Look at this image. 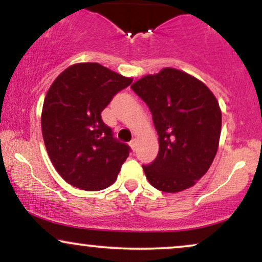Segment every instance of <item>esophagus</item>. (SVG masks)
Here are the masks:
<instances>
[{"instance_id":"esophagus-1","label":"esophagus","mask_w":262,"mask_h":262,"mask_svg":"<svg viewBox=\"0 0 262 262\" xmlns=\"http://www.w3.org/2000/svg\"><path fill=\"white\" fill-rule=\"evenodd\" d=\"M137 146H138V139L137 138H134V139H132L130 141V148L132 150H137Z\"/></svg>"}]
</instances>
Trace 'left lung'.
<instances>
[{"label": "left lung", "mask_w": 262, "mask_h": 262, "mask_svg": "<svg viewBox=\"0 0 262 262\" xmlns=\"http://www.w3.org/2000/svg\"><path fill=\"white\" fill-rule=\"evenodd\" d=\"M132 89L148 104L159 135L158 156L143 166L149 183L167 193L194 186L219 146L222 111L215 96L197 77L173 68L145 75Z\"/></svg>", "instance_id": "obj_1"}]
</instances>
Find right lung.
Masks as SVG:
<instances>
[{
	"label": "right lung",
	"instance_id": "1",
	"mask_svg": "<svg viewBox=\"0 0 262 262\" xmlns=\"http://www.w3.org/2000/svg\"><path fill=\"white\" fill-rule=\"evenodd\" d=\"M132 81L97 62H79L49 87L41 133L52 164L69 185L101 191L116 182L129 146L114 139L101 112Z\"/></svg>",
	"mask_w": 262,
	"mask_h": 262
}]
</instances>
